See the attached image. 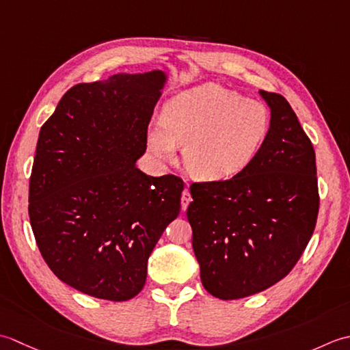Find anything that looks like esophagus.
<instances>
[{
  "instance_id": "esophagus-1",
  "label": "esophagus",
  "mask_w": 350,
  "mask_h": 350,
  "mask_svg": "<svg viewBox=\"0 0 350 350\" xmlns=\"http://www.w3.org/2000/svg\"><path fill=\"white\" fill-rule=\"evenodd\" d=\"M191 202V195H190V190H189V185L183 190V195H181V208L183 211L187 210L189 204Z\"/></svg>"
}]
</instances>
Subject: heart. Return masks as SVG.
Instances as JSON below:
<instances>
[{"instance_id": "1", "label": "heart", "mask_w": 350, "mask_h": 350, "mask_svg": "<svg viewBox=\"0 0 350 350\" xmlns=\"http://www.w3.org/2000/svg\"><path fill=\"white\" fill-rule=\"evenodd\" d=\"M270 130L267 107L215 83L198 85L169 101L163 120L148 131L157 159L172 161L184 146L189 172L202 181H225L251 165Z\"/></svg>"}]
</instances>
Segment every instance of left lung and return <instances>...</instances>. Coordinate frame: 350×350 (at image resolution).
I'll use <instances>...</instances> for the list:
<instances>
[{"label": "left lung", "mask_w": 350, "mask_h": 350, "mask_svg": "<svg viewBox=\"0 0 350 350\" xmlns=\"http://www.w3.org/2000/svg\"><path fill=\"white\" fill-rule=\"evenodd\" d=\"M270 130L243 172L193 183L187 219L204 288L224 301L246 297L287 276L314 232L316 152L282 95L260 90Z\"/></svg>", "instance_id": "8db88e82"}]
</instances>
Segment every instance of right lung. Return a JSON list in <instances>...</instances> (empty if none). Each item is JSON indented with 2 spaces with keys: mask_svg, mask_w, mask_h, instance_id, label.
Returning a JSON list of instances; mask_svg holds the SVG:
<instances>
[{
  "mask_svg": "<svg viewBox=\"0 0 350 350\" xmlns=\"http://www.w3.org/2000/svg\"><path fill=\"white\" fill-rule=\"evenodd\" d=\"M161 70L70 88L42 125L28 190L36 243L60 281L105 301L139 295L148 258L180 215L184 183L135 167Z\"/></svg>",
  "mask_w": 350,
  "mask_h": 350,
  "instance_id": "right-lung-1",
  "label": "right lung"
}]
</instances>
